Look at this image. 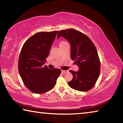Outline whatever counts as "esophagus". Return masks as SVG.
Here are the masks:
<instances>
[{"instance_id": "1", "label": "esophagus", "mask_w": 123, "mask_h": 123, "mask_svg": "<svg viewBox=\"0 0 123 123\" xmlns=\"http://www.w3.org/2000/svg\"><path fill=\"white\" fill-rule=\"evenodd\" d=\"M61 72H62V73L64 74V73H66V72H67V70H62Z\"/></svg>"}]
</instances>
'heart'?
Listing matches in <instances>:
<instances>
[{
    "label": "heart",
    "mask_w": 123,
    "mask_h": 123,
    "mask_svg": "<svg viewBox=\"0 0 123 123\" xmlns=\"http://www.w3.org/2000/svg\"><path fill=\"white\" fill-rule=\"evenodd\" d=\"M66 42H65V41H62V42H61V43H60V44H63V43H66Z\"/></svg>",
    "instance_id": "obj_1"
}]
</instances>
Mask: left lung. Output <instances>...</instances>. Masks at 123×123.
<instances>
[{"instance_id": "obj_1", "label": "left lung", "mask_w": 123, "mask_h": 123, "mask_svg": "<svg viewBox=\"0 0 123 123\" xmlns=\"http://www.w3.org/2000/svg\"><path fill=\"white\" fill-rule=\"evenodd\" d=\"M60 36L69 42L70 57L79 67L77 72L69 70L73 78L68 84L79 91L90 90L94 86L100 70V62L94 44L86 35L74 29L60 31L57 38Z\"/></svg>"}]
</instances>
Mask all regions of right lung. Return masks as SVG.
Segmentation results:
<instances>
[{
  "label": "right lung",
  "instance_id": "right-lung-1",
  "mask_svg": "<svg viewBox=\"0 0 123 123\" xmlns=\"http://www.w3.org/2000/svg\"><path fill=\"white\" fill-rule=\"evenodd\" d=\"M58 31L36 33L27 39L20 51L18 70L23 82L31 92L42 94L53 89L61 70L43 66Z\"/></svg>",
  "mask_w": 123,
  "mask_h": 123
}]
</instances>
